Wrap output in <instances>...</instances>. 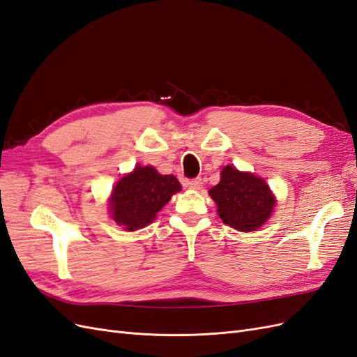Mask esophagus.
I'll return each mask as SVG.
<instances>
[{"label":"esophagus","mask_w":357,"mask_h":357,"mask_svg":"<svg viewBox=\"0 0 357 357\" xmlns=\"http://www.w3.org/2000/svg\"><path fill=\"white\" fill-rule=\"evenodd\" d=\"M186 184H188V188L192 189V190H201L202 189V178L201 177H196V178L188 180Z\"/></svg>","instance_id":"obj_1"}]
</instances>
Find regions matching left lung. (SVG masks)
Segmentation results:
<instances>
[{"mask_svg":"<svg viewBox=\"0 0 357 357\" xmlns=\"http://www.w3.org/2000/svg\"><path fill=\"white\" fill-rule=\"evenodd\" d=\"M223 223L239 231H254L272 215L276 199L264 178L241 173L233 165L221 169L220 183L210 189Z\"/></svg>","mask_w":357,"mask_h":357,"instance_id":"8db88e82","label":"left lung"}]
</instances>
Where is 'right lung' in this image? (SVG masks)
Segmentation results:
<instances>
[{
	"instance_id": "add662e5",
	"label": "right lung",
	"mask_w": 357,
	"mask_h": 357,
	"mask_svg": "<svg viewBox=\"0 0 357 357\" xmlns=\"http://www.w3.org/2000/svg\"><path fill=\"white\" fill-rule=\"evenodd\" d=\"M180 190L181 184L173 174L162 176L151 165H137L115 184L109 211L116 225L130 231L137 230L151 225L171 196Z\"/></svg>"
}]
</instances>
